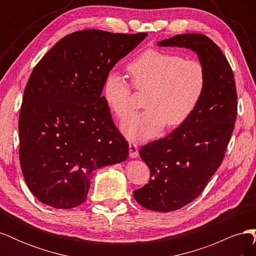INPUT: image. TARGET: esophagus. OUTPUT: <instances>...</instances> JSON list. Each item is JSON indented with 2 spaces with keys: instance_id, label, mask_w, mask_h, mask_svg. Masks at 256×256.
I'll return each mask as SVG.
<instances>
[{
  "instance_id": "esophagus-1",
  "label": "esophagus",
  "mask_w": 256,
  "mask_h": 256,
  "mask_svg": "<svg viewBox=\"0 0 256 256\" xmlns=\"http://www.w3.org/2000/svg\"><path fill=\"white\" fill-rule=\"evenodd\" d=\"M129 156L131 158H136L138 156V148L136 144L129 145Z\"/></svg>"
}]
</instances>
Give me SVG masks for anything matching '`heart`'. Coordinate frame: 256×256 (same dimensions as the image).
<instances>
[{
  "instance_id": "heart-1",
  "label": "heart",
  "mask_w": 256,
  "mask_h": 256,
  "mask_svg": "<svg viewBox=\"0 0 256 256\" xmlns=\"http://www.w3.org/2000/svg\"><path fill=\"white\" fill-rule=\"evenodd\" d=\"M131 83L145 92L146 110L132 115L122 129L132 140H146L162 129H175L196 112L207 86L206 68L196 60H184L178 54L147 49L127 65ZM102 97L106 104L120 120L132 112L131 84L115 70L108 72Z\"/></svg>"
}]
</instances>
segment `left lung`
Segmentation results:
<instances>
[{
  "label": "left lung",
  "mask_w": 256,
  "mask_h": 256,
  "mask_svg": "<svg viewBox=\"0 0 256 256\" xmlns=\"http://www.w3.org/2000/svg\"><path fill=\"white\" fill-rule=\"evenodd\" d=\"M158 44L193 50L207 72L206 90L191 118L138 150L150 177L134 196L146 209L168 212L194 200L221 166L235 127L237 92L226 56L209 37L180 34Z\"/></svg>",
  "instance_id": "1"
}]
</instances>
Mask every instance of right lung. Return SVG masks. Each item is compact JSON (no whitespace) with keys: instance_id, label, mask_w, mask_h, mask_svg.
I'll list each match as a JSON object with an SVG mask.
<instances>
[{"instance_id":"add662e5","label":"right lung","mask_w":256,"mask_h":256,"mask_svg":"<svg viewBox=\"0 0 256 256\" xmlns=\"http://www.w3.org/2000/svg\"><path fill=\"white\" fill-rule=\"evenodd\" d=\"M146 36L78 30L34 67L19 115V159L28 189L42 203L81 205L92 172L127 159L129 144L102 92L108 72Z\"/></svg>"}]
</instances>
